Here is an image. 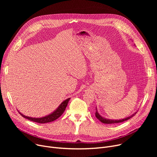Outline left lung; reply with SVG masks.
Instances as JSON below:
<instances>
[{
    "label": "left lung",
    "mask_w": 157,
    "mask_h": 157,
    "mask_svg": "<svg viewBox=\"0 0 157 157\" xmlns=\"http://www.w3.org/2000/svg\"><path fill=\"white\" fill-rule=\"evenodd\" d=\"M135 114H136V113L134 114H132V116H130V117H127V118H126L122 119V120H109V119H105V118L102 117L101 116V115L97 113V109H96V112H95V117H97V118L98 120H99V121H101L102 123H106V124H116V123H118L123 122V121H127V120H129L130 118L134 117Z\"/></svg>",
    "instance_id": "obj_1"
}]
</instances>
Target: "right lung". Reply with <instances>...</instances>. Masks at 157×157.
<instances>
[{
	"label": "right lung",
	"instance_id": "1",
	"mask_svg": "<svg viewBox=\"0 0 157 157\" xmlns=\"http://www.w3.org/2000/svg\"><path fill=\"white\" fill-rule=\"evenodd\" d=\"M69 100H70V98H67V99H66L65 101H64L60 104V105L57 108V109L56 111H55L53 113L48 115V116H46V117H42V118H36L28 117H26V116H24V115H23L20 112L19 113L23 118L28 119V120H29L30 121H32L37 122V123H48V122H51V121H53L59 118L61 116V115L63 113V112H64V111L66 108V107H67V104H68Z\"/></svg>",
	"mask_w": 157,
	"mask_h": 157
}]
</instances>
